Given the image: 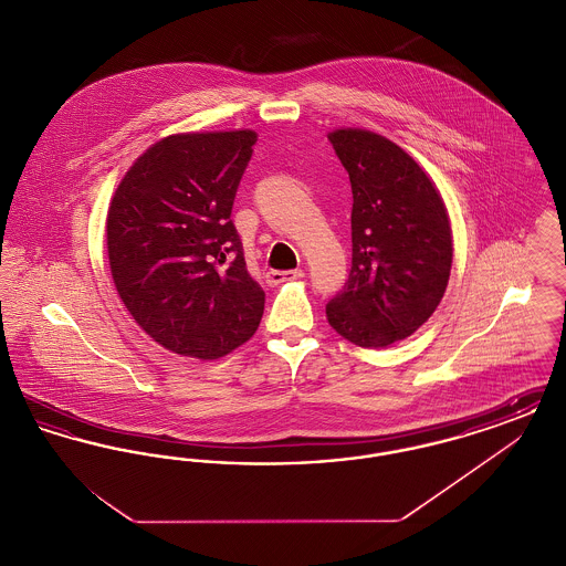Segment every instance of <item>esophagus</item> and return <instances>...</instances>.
Wrapping results in <instances>:
<instances>
[{"label": "esophagus", "mask_w": 566, "mask_h": 566, "mask_svg": "<svg viewBox=\"0 0 566 566\" xmlns=\"http://www.w3.org/2000/svg\"><path fill=\"white\" fill-rule=\"evenodd\" d=\"M303 275H305L303 270L268 271L265 280H268V284H270V286H277V284L286 282V280H298V277H303Z\"/></svg>", "instance_id": "1"}]
</instances>
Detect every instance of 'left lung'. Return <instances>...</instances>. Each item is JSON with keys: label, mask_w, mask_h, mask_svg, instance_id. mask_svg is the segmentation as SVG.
I'll use <instances>...</instances> for the list:
<instances>
[{"label": "left lung", "mask_w": 566, "mask_h": 566, "mask_svg": "<svg viewBox=\"0 0 566 566\" xmlns=\"http://www.w3.org/2000/svg\"><path fill=\"white\" fill-rule=\"evenodd\" d=\"M328 139L352 185V270L326 321L360 348H386L437 310L452 270V227L431 176L384 135L342 127Z\"/></svg>", "instance_id": "8db88e82"}]
</instances>
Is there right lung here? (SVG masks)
<instances>
[{
	"instance_id": "add662e5",
	"label": "right lung",
	"mask_w": 566,
	"mask_h": 566,
	"mask_svg": "<svg viewBox=\"0 0 566 566\" xmlns=\"http://www.w3.org/2000/svg\"><path fill=\"white\" fill-rule=\"evenodd\" d=\"M256 132L167 135L112 195L109 273L135 323L165 350L216 360L259 328L265 293L250 277L233 199Z\"/></svg>"
}]
</instances>
